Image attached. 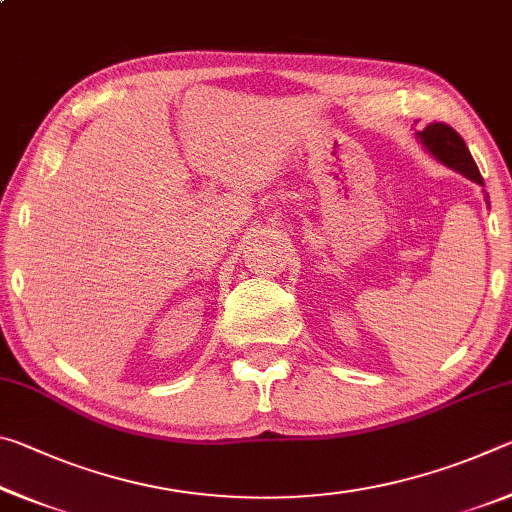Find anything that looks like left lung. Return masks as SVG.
<instances>
[{
  "label": "left lung",
  "instance_id": "obj_1",
  "mask_svg": "<svg viewBox=\"0 0 512 512\" xmlns=\"http://www.w3.org/2000/svg\"><path fill=\"white\" fill-rule=\"evenodd\" d=\"M415 137H418L424 149H427L438 162H443L445 167L463 173L465 178H470L483 187L479 167H476L474 158L470 151H467L463 137L458 135L452 126L443 124V121H433V124L424 128V131L415 133ZM485 203L490 205L488 194H485Z\"/></svg>",
  "mask_w": 512,
  "mask_h": 512
}]
</instances>
